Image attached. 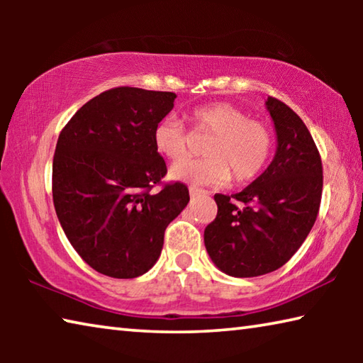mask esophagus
I'll return each mask as SVG.
<instances>
[{
  "instance_id": "obj_1",
  "label": "esophagus",
  "mask_w": 363,
  "mask_h": 363,
  "mask_svg": "<svg viewBox=\"0 0 363 363\" xmlns=\"http://www.w3.org/2000/svg\"><path fill=\"white\" fill-rule=\"evenodd\" d=\"M189 194L194 199V196H199V195H206L208 190H201L199 187H189Z\"/></svg>"
}]
</instances>
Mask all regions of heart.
I'll return each mask as SVG.
<instances>
[{"instance_id": "b5f03b06", "label": "heart", "mask_w": 363, "mask_h": 363, "mask_svg": "<svg viewBox=\"0 0 363 363\" xmlns=\"http://www.w3.org/2000/svg\"><path fill=\"white\" fill-rule=\"evenodd\" d=\"M190 118L196 130L214 136L205 147L206 158H186L171 167L173 181L211 186L225 184L233 173L235 181L245 182L266 168L272 152V134L264 123L250 120L243 110L225 102L196 107ZM153 145L160 155L177 160L189 150V134L179 120L167 116L153 130Z\"/></svg>"}]
</instances>
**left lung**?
<instances>
[{
	"mask_svg": "<svg viewBox=\"0 0 363 363\" xmlns=\"http://www.w3.org/2000/svg\"><path fill=\"white\" fill-rule=\"evenodd\" d=\"M266 108L277 134L274 160L242 192L214 195L218 216L203 235L214 266L230 277H257L284 266L320 208L322 160L309 130L279 99L267 97Z\"/></svg>",
	"mask_w": 363,
	"mask_h": 363,
	"instance_id": "left-lung-1",
	"label": "left lung"
}]
</instances>
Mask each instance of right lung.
Returning <instances> with one entry per match:
<instances>
[{
	"mask_svg": "<svg viewBox=\"0 0 363 363\" xmlns=\"http://www.w3.org/2000/svg\"><path fill=\"white\" fill-rule=\"evenodd\" d=\"M174 93L108 89L86 102L60 133L52 200L67 238L97 272L134 279L158 261L168 224L189 203L181 182L152 192L167 174L153 130Z\"/></svg>",
	"mask_w": 363,
	"mask_h": 363,
	"instance_id": "1",
	"label": "right lung"
}]
</instances>
